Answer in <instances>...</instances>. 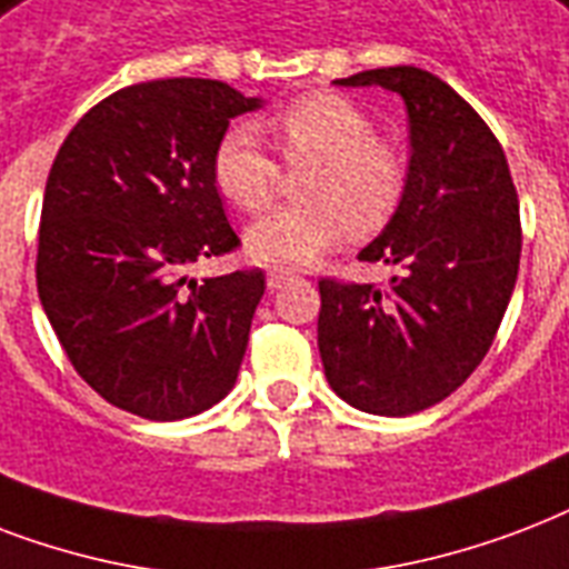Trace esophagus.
<instances>
[{"label": "esophagus", "mask_w": 569, "mask_h": 569, "mask_svg": "<svg viewBox=\"0 0 569 569\" xmlns=\"http://www.w3.org/2000/svg\"><path fill=\"white\" fill-rule=\"evenodd\" d=\"M288 281H293V270H288V267H272V270L267 272V288L270 290H279L281 284H288Z\"/></svg>", "instance_id": "obj_1"}]
</instances>
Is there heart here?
I'll use <instances>...</instances> for the list:
<instances>
[{
    "label": "heart",
    "instance_id": "obj_1",
    "mask_svg": "<svg viewBox=\"0 0 569 569\" xmlns=\"http://www.w3.org/2000/svg\"><path fill=\"white\" fill-rule=\"evenodd\" d=\"M288 166H308L299 180L302 204L263 216L246 231L258 261L311 263L345 246L350 237L373 234L398 213L407 189V160L391 142L373 136L362 106L335 91H311L270 118ZM216 192L240 213H261L279 189V166L249 124L228 127L213 153Z\"/></svg>",
    "mask_w": 569,
    "mask_h": 569
}]
</instances>
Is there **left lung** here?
<instances>
[{
    "label": "left lung",
    "instance_id": "obj_1",
    "mask_svg": "<svg viewBox=\"0 0 569 569\" xmlns=\"http://www.w3.org/2000/svg\"><path fill=\"white\" fill-rule=\"evenodd\" d=\"M338 86L398 91L409 116L407 189L359 261L398 263L389 290L320 279L317 347L338 398L373 416H412L481 365L517 284L519 198L499 139L421 68L362 70Z\"/></svg>",
    "mask_w": 569,
    "mask_h": 569
}]
</instances>
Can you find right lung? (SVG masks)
I'll list each match as a JSON object with an SVG mask.
<instances>
[{
	"label": "right lung",
	"instance_id": "add662e5",
	"mask_svg": "<svg viewBox=\"0 0 569 569\" xmlns=\"http://www.w3.org/2000/svg\"><path fill=\"white\" fill-rule=\"evenodd\" d=\"M258 106L219 79L139 82L91 106L52 160L38 297L70 365L112 407L178 421L234 389L263 272L183 270L240 246L210 153Z\"/></svg>",
	"mask_w": 569,
	"mask_h": 569
}]
</instances>
